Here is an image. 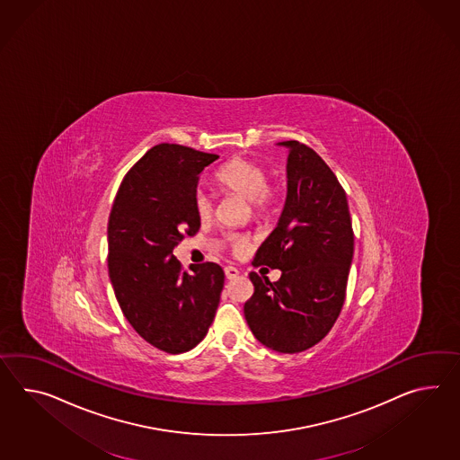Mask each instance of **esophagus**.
I'll return each mask as SVG.
<instances>
[{
  "instance_id": "obj_1",
  "label": "esophagus",
  "mask_w": 460,
  "mask_h": 460,
  "mask_svg": "<svg viewBox=\"0 0 460 460\" xmlns=\"http://www.w3.org/2000/svg\"><path fill=\"white\" fill-rule=\"evenodd\" d=\"M226 279H235L239 276V270L233 268V266H226L225 268Z\"/></svg>"
}]
</instances>
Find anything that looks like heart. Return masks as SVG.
I'll list each match as a JSON object with an SVG mask.
<instances>
[{
    "mask_svg": "<svg viewBox=\"0 0 460 460\" xmlns=\"http://www.w3.org/2000/svg\"><path fill=\"white\" fill-rule=\"evenodd\" d=\"M266 168L258 161L246 157H234L227 161L216 171L214 176L219 190L249 199L256 213H266L274 201V190L266 184ZM194 209L201 221H209L214 211L211 196L204 190H198L194 196ZM227 241L235 254H243L249 246V241L244 235H227Z\"/></svg>",
    "mask_w": 460,
    "mask_h": 460,
    "instance_id": "b5f03b06",
    "label": "heart"
}]
</instances>
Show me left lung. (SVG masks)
<instances>
[{
    "mask_svg": "<svg viewBox=\"0 0 460 460\" xmlns=\"http://www.w3.org/2000/svg\"><path fill=\"white\" fill-rule=\"evenodd\" d=\"M278 146L289 151L288 194L252 264L280 270V278L249 274L254 294L244 317L261 344L296 354L323 341L341 314L354 234L346 192L323 157L299 141Z\"/></svg>",
    "mask_w": 460,
    "mask_h": 460,
    "instance_id": "obj_1",
    "label": "left lung"
}]
</instances>
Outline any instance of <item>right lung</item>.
<instances>
[{
    "instance_id": "add662e5",
    "label": "right lung",
    "mask_w": 460,
    "mask_h": 460,
    "mask_svg": "<svg viewBox=\"0 0 460 460\" xmlns=\"http://www.w3.org/2000/svg\"><path fill=\"white\" fill-rule=\"evenodd\" d=\"M219 156L157 145L126 174L108 223V270L124 317L169 354L196 348L213 324L225 286L214 262L181 270L172 249L199 231L194 209L199 174Z\"/></svg>"
}]
</instances>
